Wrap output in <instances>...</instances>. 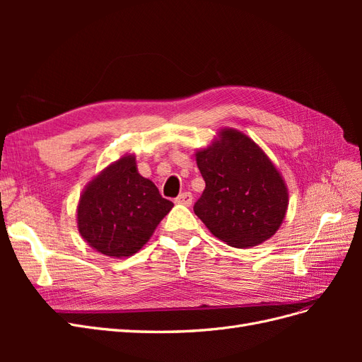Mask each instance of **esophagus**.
Wrapping results in <instances>:
<instances>
[{"label": "esophagus", "mask_w": 362, "mask_h": 362, "mask_svg": "<svg viewBox=\"0 0 362 362\" xmlns=\"http://www.w3.org/2000/svg\"><path fill=\"white\" fill-rule=\"evenodd\" d=\"M175 202L177 204H182V205H192V202H193V196H192V193H189V192H184V193H181L177 199H175Z\"/></svg>", "instance_id": "1"}]
</instances>
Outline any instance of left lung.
<instances>
[{
	"label": "left lung",
	"mask_w": 362,
	"mask_h": 362,
	"mask_svg": "<svg viewBox=\"0 0 362 362\" xmlns=\"http://www.w3.org/2000/svg\"><path fill=\"white\" fill-rule=\"evenodd\" d=\"M221 136L196 154L205 190L193 210L226 245L257 246L275 234L286 217L287 187L254 140L235 129H223Z\"/></svg>",
	"instance_id": "left-lung-1"
}]
</instances>
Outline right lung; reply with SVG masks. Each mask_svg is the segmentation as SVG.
Returning a JSON list of instances; mask_svg holds the SVG:
<instances>
[{"instance_id":"1","label":"right lung","mask_w":362,"mask_h":362,"mask_svg":"<svg viewBox=\"0 0 362 362\" xmlns=\"http://www.w3.org/2000/svg\"><path fill=\"white\" fill-rule=\"evenodd\" d=\"M172 206L154 182L140 177L136 158L127 156L87 185L78 204V229L101 254L129 257L148 242Z\"/></svg>"}]
</instances>
